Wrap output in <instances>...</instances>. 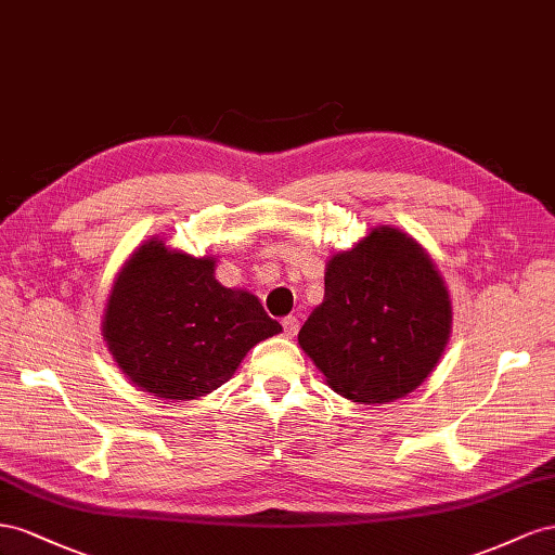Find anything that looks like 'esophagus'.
I'll return each mask as SVG.
<instances>
[{
    "label": "esophagus",
    "instance_id": "obj_1",
    "mask_svg": "<svg viewBox=\"0 0 555 555\" xmlns=\"http://www.w3.org/2000/svg\"><path fill=\"white\" fill-rule=\"evenodd\" d=\"M283 332H286V337H295L297 335V330H299V321H297V315H286V319H283Z\"/></svg>",
    "mask_w": 555,
    "mask_h": 555
}]
</instances>
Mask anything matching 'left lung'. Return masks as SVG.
Instances as JSON below:
<instances>
[{"instance_id": "obj_1", "label": "left lung", "mask_w": 555, "mask_h": 555, "mask_svg": "<svg viewBox=\"0 0 555 555\" xmlns=\"http://www.w3.org/2000/svg\"><path fill=\"white\" fill-rule=\"evenodd\" d=\"M449 291L430 256L395 228H376L327 262L325 297L299 346L335 392L384 404L418 388L444 353Z\"/></svg>"}]
</instances>
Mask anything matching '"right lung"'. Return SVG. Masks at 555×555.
<instances>
[{"label": "right lung", "instance_id": "1", "mask_svg": "<svg viewBox=\"0 0 555 555\" xmlns=\"http://www.w3.org/2000/svg\"><path fill=\"white\" fill-rule=\"evenodd\" d=\"M214 264L151 240L114 283L104 339L130 382L155 398H202L228 382L253 346L281 332L256 295L220 286Z\"/></svg>", "mask_w": 555, "mask_h": 555}]
</instances>
